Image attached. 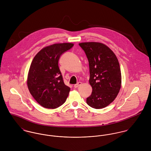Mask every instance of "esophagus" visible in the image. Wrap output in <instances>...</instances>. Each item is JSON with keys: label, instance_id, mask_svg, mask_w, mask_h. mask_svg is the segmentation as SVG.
<instances>
[{"label": "esophagus", "instance_id": "34e87169", "mask_svg": "<svg viewBox=\"0 0 151 151\" xmlns=\"http://www.w3.org/2000/svg\"><path fill=\"white\" fill-rule=\"evenodd\" d=\"M81 84H82V83H81V82H78L77 84H75V85L74 86V88H77V87L80 86Z\"/></svg>", "mask_w": 151, "mask_h": 151}]
</instances>
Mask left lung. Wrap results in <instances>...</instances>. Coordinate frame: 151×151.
<instances>
[{
	"instance_id": "left-lung-1",
	"label": "left lung",
	"mask_w": 151,
	"mask_h": 151,
	"mask_svg": "<svg viewBox=\"0 0 151 151\" xmlns=\"http://www.w3.org/2000/svg\"><path fill=\"white\" fill-rule=\"evenodd\" d=\"M89 62V84L92 92L87 104L94 109L108 106L116 98L122 86V74L118 59L106 45L89 42L79 43Z\"/></svg>"
}]
</instances>
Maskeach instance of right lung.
I'll return each instance as SVG.
<instances>
[{
  "instance_id": "obj_1",
  "label": "right lung",
  "mask_w": 151,
  "mask_h": 151,
  "mask_svg": "<svg viewBox=\"0 0 151 151\" xmlns=\"http://www.w3.org/2000/svg\"><path fill=\"white\" fill-rule=\"evenodd\" d=\"M72 43H55L42 48L34 58L27 76L28 90L42 107L55 109L65 101L70 88L65 86L58 63Z\"/></svg>"
}]
</instances>
